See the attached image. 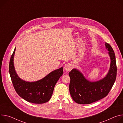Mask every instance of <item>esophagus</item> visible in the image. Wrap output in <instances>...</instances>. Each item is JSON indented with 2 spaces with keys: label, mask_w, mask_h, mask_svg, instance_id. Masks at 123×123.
Instances as JSON below:
<instances>
[{
  "label": "esophagus",
  "mask_w": 123,
  "mask_h": 123,
  "mask_svg": "<svg viewBox=\"0 0 123 123\" xmlns=\"http://www.w3.org/2000/svg\"><path fill=\"white\" fill-rule=\"evenodd\" d=\"M73 65L72 63H69L65 66L64 68L66 71L68 72V71H71V70L73 69Z\"/></svg>",
  "instance_id": "34e87169"
}]
</instances>
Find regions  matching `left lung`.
Returning <instances> with one entry per match:
<instances>
[{
    "label": "left lung",
    "mask_w": 123,
    "mask_h": 123,
    "mask_svg": "<svg viewBox=\"0 0 123 123\" xmlns=\"http://www.w3.org/2000/svg\"><path fill=\"white\" fill-rule=\"evenodd\" d=\"M105 45L109 51L111 62L109 71L103 79L94 82L90 81L76 69H73L69 73L71 79L69 85L70 94L73 99L77 104H90L105 98L115 82L117 75L115 54L109 43H105Z\"/></svg>",
    "instance_id": "left-lung-1"
}]
</instances>
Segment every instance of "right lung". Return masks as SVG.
I'll return each mask as SVG.
<instances>
[{
	"label": "right lung",
	"instance_id": "add662e5",
	"mask_svg": "<svg viewBox=\"0 0 123 123\" xmlns=\"http://www.w3.org/2000/svg\"><path fill=\"white\" fill-rule=\"evenodd\" d=\"M15 49L11 56L9 66L10 77L17 94L26 101L34 104L48 102L51 98L54 88L63 74V67L54 70L41 80L34 82L25 81L18 77L14 65Z\"/></svg>",
	"mask_w": 123,
	"mask_h": 123
}]
</instances>
